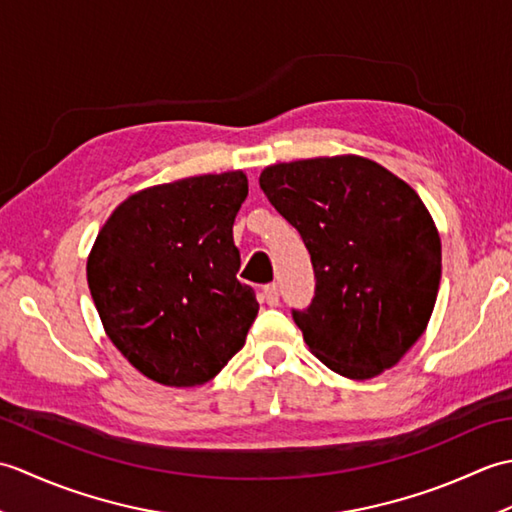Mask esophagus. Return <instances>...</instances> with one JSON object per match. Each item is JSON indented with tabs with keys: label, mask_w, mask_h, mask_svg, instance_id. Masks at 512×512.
Masks as SVG:
<instances>
[{
	"label": "esophagus",
	"mask_w": 512,
	"mask_h": 512,
	"mask_svg": "<svg viewBox=\"0 0 512 512\" xmlns=\"http://www.w3.org/2000/svg\"><path fill=\"white\" fill-rule=\"evenodd\" d=\"M262 299H264V303H268L270 308L279 306V288H277L275 284L264 286V288H262Z\"/></svg>",
	"instance_id": "34e87169"
}]
</instances>
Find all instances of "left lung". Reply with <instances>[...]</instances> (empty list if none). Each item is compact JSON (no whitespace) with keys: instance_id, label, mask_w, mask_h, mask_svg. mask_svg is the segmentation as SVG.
Segmentation results:
<instances>
[{"instance_id":"1","label":"left lung","mask_w":512,"mask_h":512,"mask_svg":"<svg viewBox=\"0 0 512 512\" xmlns=\"http://www.w3.org/2000/svg\"><path fill=\"white\" fill-rule=\"evenodd\" d=\"M259 187L312 259L314 297L292 310L310 352L356 380L394 367L427 328L442 275L418 193L361 156L281 162Z\"/></svg>"}]
</instances>
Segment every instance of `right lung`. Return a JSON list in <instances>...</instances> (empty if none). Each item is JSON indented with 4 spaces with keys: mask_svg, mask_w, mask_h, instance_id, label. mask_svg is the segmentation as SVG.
<instances>
[{
    "mask_svg": "<svg viewBox=\"0 0 512 512\" xmlns=\"http://www.w3.org/2000/svg\"><path fill=\"white\" fill-rule=\"evenodd\" d=\"M242 171L134 193L110 215L88 259L103 328L140 374L167 387L209 383L242 350L259 303L237 279L233 222Z\"/></svg>",
    "mask_w": 512,
    "mask_h": 512,
    "instance_id": "add662e5",
    "label": "right lung"
}]
</instances>
